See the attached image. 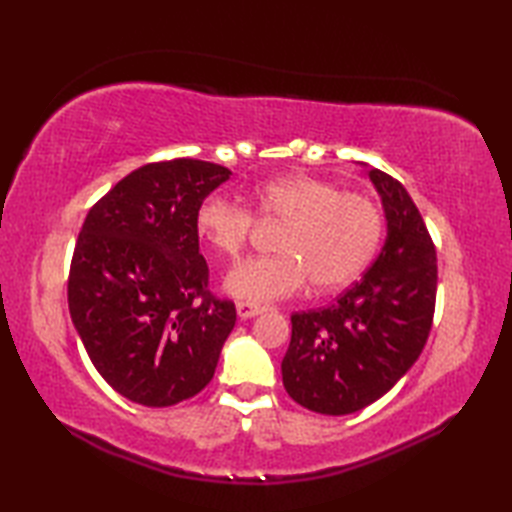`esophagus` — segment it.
<instances>
[{"label": "esophagus", "mask_w": 512, "mask_h": 512, "mask_svg": "<svg viewBox=\"0 0 512 512\" xmlns=\"http://www.w3.org/2000/svg\"><path fill=\"white\" fill-rule=\"evenodd\" d=\"M237 317L239 319H253L257 314L266 312V306H257V303H248V301H237Z\"/></svg>", "instance_id": "obj_1"}]
</instances>
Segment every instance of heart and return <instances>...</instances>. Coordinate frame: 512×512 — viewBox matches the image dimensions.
<instances>
[{
    "mask_svg": "<svg viewBox=\"0 0 512 512\" xmlns=\"http://www.w3.org/2000/svg\"><path fill=\"white\" fill-rule=\"evenodd\" d=\"M255 213L284 220L277 255L248 257L226 275L224 288L248 303L286 299L306 284L341 288L363 273L383 235V213L363 193L312 176H284L257 184ZM255 215L222 195H209L195 211V231L217 255L242 253Z\"/></svg>",
    "mask_w": 512,
    "mask_h": 512,
    "instance_id": "obj_1",
    "label": "heart"
}]
</instances>
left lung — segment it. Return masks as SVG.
I'll list each match as a JSON object with an SVG mask.
<instances>
[{"label":"left lung","mask_w":512,"mask_h":512,"mask_svg":"<svg viewBox=\"0 0 512 512\" xmlns=\"http://www.w3.org/2000/svg\"><path fill=\"white\" fill-rule=\"evenodd\" d=\"M369 180L383 200L385 246L332 306L292 314L281 361L290 398L325 416L385 396L418 361L436 310V246L418 206L385 171L369 169Z\"/></svg>","instance_id":"left-lung-1"}]
</instances>
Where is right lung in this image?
<instances>
[{
  "label": "right lung",
  "mask_w": 512,
  "mask_h": 512,
  "mask_svg": "<svg viewBox=\"0 0 512 512\" xmlns=\"http://www.w3.org/2000/svg\"><path fill=\"white\" fill-rule=\"evenodd\" d=\"M231 178L173 158L129 173L96 202L76 239L68 306L107 385L145 407H171L211 383L235 303L209 290L195 211Z\"/></svg>",
  "instance_id": "1"
}]
</instances>
